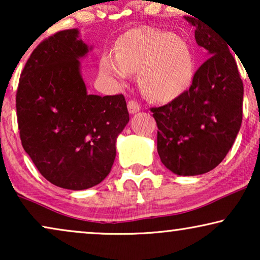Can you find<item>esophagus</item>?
I'll return each instance as SVG.
<instances>
[{
  "instance_id": "esophagus-1",
  "label": "esophagus",
  "mask_w": 260,
  "mask_h": 260,
  "mask_svg": "<svg viewBox=\"0 0 260 260\" xmlns=\"http://www.w3.org/2000/svg\"><path fill=\"white\" fill-rule=\"evenodd\" d=\"M127 110H129V112L131 113V115H134V113L140 111L141 105L138 104L136 101H130V102H127Z\"/></svg>"
}]
</instances>
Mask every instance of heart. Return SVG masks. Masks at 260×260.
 <instances>
[{
	"label": "heart",
	"instance_id": "obj_1",
	"mask_svg": "<svg viewBox=\"0 0 260 260\" xmlns=\"http://www.w3.org/2000/svg\"><path fill=\"white\" fill-rule=\"evenodd\" d=\"M106 76L120 84L138 72L142 90L149 98L167 102L186 90L194 74V58L187 42L170 31L140 28L120 38L115 52L101 59Z\"/></svg>",
	"mask_w": 260,
	"mask_h": 260
}]
</instances>
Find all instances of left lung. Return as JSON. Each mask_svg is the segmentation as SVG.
Here are the masks:
<instances>
[{
  "mask_svg": "<svg viewBox=\"0 0 260 260\" xmlns=\"http://www.w3.org/2000/svg\"><path fill=\"white\" fill-rule=\"evenodd\" d=\"M184 19L211 56L195 72L189 90L150 110L162 163L176 175L194 176L214 169L232 148L243 120L244 86L229 44L198 17Z\"/></svg>",
  "mask_w": 260,
  "mask_h": 260,
  "instance_id": "obj_1",
  "label": "left lung"
}]
</instances>
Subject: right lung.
<instances>
[{"label":"right lung","mask_w":260,"mask_h":260,"mask_svg":"<svg viewBox=\"0 0 260 260\" xmlns=\"http://www.w3.org/2000/svg\"><path fill=\"white\" fill-rule=\"evenodd\" d=\"M90 49L78 29L58 31L31 53L16 92L24 151L46 180L65 189H87L109 175L129 122L123 94L87 93L79 59Z\"/></svg>","instance_id":"obj_1"}]
</instances>
